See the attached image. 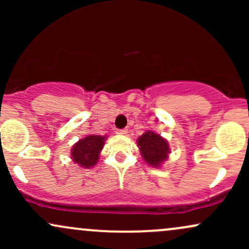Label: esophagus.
<instances>
[{"instance_id": "34e87169", "label": "esophagus", "mask_w": 249, "mask_h": 249, "mask_svg": "<svg viewBox=\"0 0 249 249\" xmlns=\"http://www.w3.org/2000/svg\"><path fill=\"white\" fill-rule=\"evenodd\" d=\"M116 133H118V134H126L127 133V128H117Z\"/></svg>"}]
</instances>
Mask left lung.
<instances>
[{"label": "left lung", "mask_w": 249, "mask_h": 249, "mask_svg": "<svg viewBox=\"0 0 249 249\" xmlns=\"http://www.w3.org/2000/svg\"><path fill=\"white\" fill-rule=\"evenodd\" d=\"M137 144L141 150L142 159L153 167H159L162 161L166 160L167 154L170 153L167 141L152 131H146L139 137Z\"/></svg>", "instance_id": "8db88e82"}]
</instances>
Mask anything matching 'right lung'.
Here are the masks:
<instances>
[{
    "label": "right lung",
    "instance_id": "1",
    "mask_svg": "<svg viewBox=\"0 0 249 249\" xmlns=\"http://www.w3.org/2000/svg\"><path fill=\"white\" fill-rule=\"evenodd\" d=\"M107 137L87 136L73 145L71 150V158L79 166L89 168L95 166L99 158Z\"/></svg>",
    "mask_w": 249,
    "mask_h": 249
}]
</instances>
